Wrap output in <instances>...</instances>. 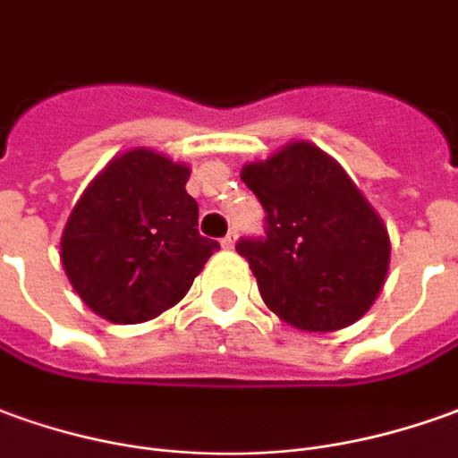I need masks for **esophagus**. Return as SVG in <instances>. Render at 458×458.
<instances>
[{"mask_svg":"<svg viewBox=\"0 0 458 458\" xmlns=\"http://www.w3.org/2000/svg\"><path fill=\"white\" fill-rule=\"evenodd\" d=\"M234 244H236V236L234 234H226L222 239V247L224 249H234Z\"/></svg>","mask_w":458,"mask_h":458,"instance_id":"1","label":"esophagus"}]
</instances>
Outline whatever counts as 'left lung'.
<instances>
[{
	"label": "left lung",
	"mask_w": 458,
	"mask_h": 458,
	"mask_svg": "<svg viewBox=\"0 0 458 458\" xmlns=\"http://www.w3.org/2000/svg\"><path fill=\"white\" fill-rule=\"evenodd\" d=\"M267 211V236L239 239L264 304L304 331L354 324L377 301L389 271V234L327 151L292 141L242 169Z\"/></svg>",
	"instance_id": "left-lung-1"
}]
</instances>
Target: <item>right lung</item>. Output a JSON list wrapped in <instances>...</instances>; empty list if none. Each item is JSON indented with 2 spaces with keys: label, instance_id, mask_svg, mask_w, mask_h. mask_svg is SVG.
<instances>
[{
  "label": "right lung",
  "instance_id": "obj_1",
  "mask_svg": "<svg viewBox=\"0 0 458 458\" xmlns=\"http://www.w3.org/2000/svg\"><path fill=\"white\" fill-rule=\"evenodd\" d=\"M189 166L151 149L106 164L62 234V264L81 301L112 324H141L179 304L211 254L187 194Z\"/></svg>",
  "mask_w": 458,
  "mask_h": 458
}]
</instances>
